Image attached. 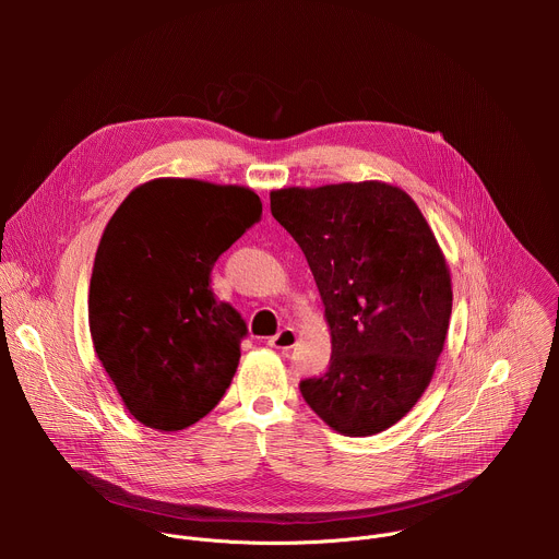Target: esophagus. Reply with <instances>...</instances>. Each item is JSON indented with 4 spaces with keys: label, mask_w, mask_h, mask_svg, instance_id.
I'll list each match as a JSON object with an SVG mask.
<instances>
[{
    "label": "esophagus",
    "mask_w": 559,
    "mask_h": 559,
    "mask_svg": "<svg viewBox=\"0 0 559 559\" xmlns=\"http://www.w3.org/2000/svg\"><path fill=\"white\" fill-rule=\"evenodd\" d=\"M296 341H298L296 332H294L292 328H285V330H281L276 336H272V338H270V347L287 352V349H292V347L296 345Z\"/></svg>",
    "instance_id": "obj_1"
}]
</instances>
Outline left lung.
Returning <instances> with one entry per match:
<instances>
[{"instance_id": "left-lung-1", "label": "left lung", "mask_w": 559, "mask_h": 559, "mask_svg": "<svg viewBox=\"0 0 559 559\" xmlns=\"http://www.w3.org/2000/svg\"><path fill=\"white\" fill-rule=\"evenodd\" d=\"M274 218L300 246L325 305L330 369L300 380L334 431L373 436L420 401L451 318V274L414 199L382 181L283 188Z\"/></svg>"}]
</instances>
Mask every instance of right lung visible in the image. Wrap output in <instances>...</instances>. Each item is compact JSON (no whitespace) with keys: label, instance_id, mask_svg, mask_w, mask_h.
I'll use <instances>...</instances> for the list:
<instances>
[{"label":"right lung","instance_id":"obj_1","mask_svg":"<svg viewBox=\"0 0 559 559\" xmlns=\"http://www.w3.org/2000/svg\"><path fill=\"white\" fill-rule=\"evenodd\" d=\"M261 212L250 188L168 177L134 188L108 221L91 276V336L141 425L181 431L229 386L248 325L216 300L210 274Z\"/></svg>","mask_w":559,"mask_h":559}]
</instances>
